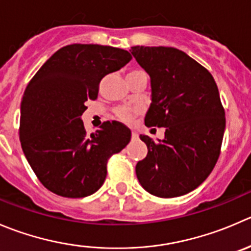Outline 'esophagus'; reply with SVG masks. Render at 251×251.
<instances>
[{
  "label": "esophagus",
  "mask_w": 251,
  "mask_h": 251,
  "mask_svg": "<svg viewBox=\"0 0 251 251\" xmlns=\"http://www.w3.org/2000/svg\"><path fill=\"white\" fill-rule=\"evenodd\" d=\"M131 138H132V140H138V133L135 132V131H132V133H131Z\"/></svg>",
  "instance_id": "obj_1"
}]
</instances>
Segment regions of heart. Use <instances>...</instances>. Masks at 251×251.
<instances>
[{"mask_svg": "<svg viewBox=\"0 0 251 251\" xmlns=\"http://www.w3.org/2000/svg\"><path fill=\"white\" fill-rule=\"evenodd\" d=\"M138 71H140V70H135V71H131V72H138ZM137 114L138 111L135 110V109H120V110H118V116L123 121H131L136 115H137Z\"/></svg>", "mask_w": 251, "mask_h": 251, "instance_id": "1", "label": "heart"}]
</instances>
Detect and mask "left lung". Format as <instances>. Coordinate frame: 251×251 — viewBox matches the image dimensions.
Segmentation results:
<instances>
[{
    "mask_svg": "<svg viewBox=\"0 0 251 251\" xmlns=\"http://www.w3.org/2000/svg\"><path fill=\"white\" fill-rule=\"evenodd\" d=\"M130 51L151 77L146 126L165 127L164 140L140 136L148 153L136 164L137 179L158 198L185 195L205 181L220 157L226 118L217 84L205 67L175 48Z\"/></svg>",
    "mask_w": 251,
    "mask_h": 251,
    "instance_id": "1",
    "label": "left lung"
}]
</instances>
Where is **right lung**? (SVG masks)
I'll return each instance as SVG.
<instances>
[{
  "label": "right lung",
  "instance_id": "1",
  "mask_svg": "<svg viewBox=\"0 0 251 251\" xmlns=\"http://www.w3.org/2000/svg\"><path fill=\"white\" fill-rule=\"evenodd\" d=\"M128 51L97 44H72L56 51L24 91L19 140L31 169L51 193L86 198L106 176L108 159L126 147L130 128L106 121L88 135L86 101L97 99L106 75L125 66Z\"/></svg>",
  "mask_w": 251,
  "mask_h": 251
}]
</instances>
